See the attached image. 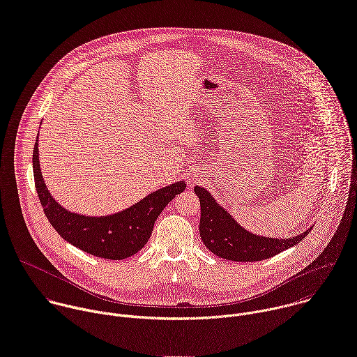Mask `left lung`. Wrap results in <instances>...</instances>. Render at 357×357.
<instances>
[{"label":"left lung","mask_w":357,"mask_h":357,"mask_svg":"<svg viewBox=\"0 0 357 357\" xmlns=\"http://www.w3.org/2000/svg\"><path fill=\"white\" fill-rule=\"evenodd\" d=\"M195 193L200 200V224L199 232L207 250L214 255L235 262H257L272 258L303 241L310 234L307 231L290 236V238H273L252 234L221 207L211 193L195 186Z\"/></svg>","instance_id":"1"}]
</instances>
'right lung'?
<instances>
[{
    "label": "right lung",
    "instance_id": "obj_1",
    "mask_svg": "<svg viewBox=\"0 0 357 357\" xmlns=\"http://www.w3.org/2000/svg\"><path fill=\"white\" fill-rule=\"evenodd\" d=\"M32 162L36 192L53 228L75 248L110 261H122L137 254L147 244L160 213L186 188L185 181H179L147 195L122 211L86 215L63 207L47 189L39 161V133Z\"/></svg>",
    "mask_w": 357,
    "mask_h": 357
}]
</instances>
